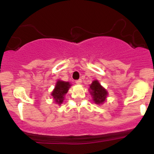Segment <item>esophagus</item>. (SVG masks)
Returning <instances> with one entry per match:
<instances>
[{"instance_id":"obj_1","label":"esophagus","mask_w":154,"mask_h":154,"mask_svg":"<svg viewBox=\"0 0 154 154\" xmlns=\"http://www.w3.org/2000/svg\"><path fill=\"white\" fill-rule=\"evenodd\" d=\"M75 83L78 84V85H80L82 83V79H78V80L75 81Z\"/></svg>"}]
</instances>
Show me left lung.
Segmentation results:
<instances>
[{"mask_svg":"<svg viewBox=\"0 0 154 154\" xmlns=\"http://www.w3.org/2000/svg\"><path fill=\"white\" fill-rule=\"evenodd\" d=\"M90 88L91 90V94L93 96L94 103L97 104H100L106 101L108 93L106 89L100 85L98 81H94L90 86Z\"/></svg>","mask_w":154,"mask_h":154,"instance_id":"left-lung-1","label":"left lung"}]
</instances>
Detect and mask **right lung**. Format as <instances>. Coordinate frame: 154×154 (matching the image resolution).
Segmentation results:
<instances>
[{
	"label": "right lung",
	"instance_id": "right-lung-1",
	"mask_svg": "<svg viewBox=\"0 0 154 154\" xmlns=\"http://www.w3.org/2000/svg\"><path fill=\"white\" fill-rule=\"evenodd\" d=\"M69 87L70 84L69 82H63V81H58L57 82L54 91L51 93V96L54 97L56 103L58 104L63 103L64 95L68 92Z\"/></svg>",
	"mask_w": 154,
	"mask_h": 154
}]
</instances>
